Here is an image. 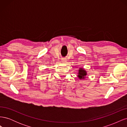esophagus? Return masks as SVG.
<instances>
[{
  "instance_id": "1",
  "label": "esophagus",
  "mask_w": 127,
  "mask_h": 127,
  "mask_svg": "<svg viewBox=\"0 0 127 127\" xmlns=\"http://www.w3.org/2000/svg\"><path fill=\"white\" fill-rule=\"evenodd\" d=\"M61 61H62L63 63H66L67 61V60L65 58H63V59H61Z\"/></svg>"
}]
</instances>
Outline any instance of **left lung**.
I'll use <instances>...</instances> for the list:
<instances>
[{
  "mask_svg": "<svg viewBox=\"0 0 127 127\" xmlns=\"http://www.w3.org/2000/svg\"><path fill=\"white\" fill-rule=\"evenodd\" d=\"M86 75H87L86 71L84 70L83 68H79V69L78 70V78L80 79H84L85 76Z\"/></svg>",
  "mask_w": 127,
  "mask_h": 127,
  "instance_id": "obj_1",
  "label": "left lung"
}]
</instances>
